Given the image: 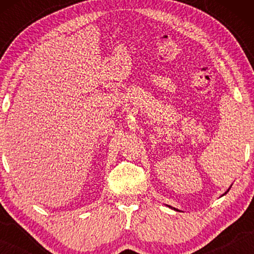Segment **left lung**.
I'll use <instances>...</instances> for the list:
<instances>
[{"label": "left lung", "instance_id": "obj_1", "mask_svg": "<svg viewBox=\"0 0 254 254\" xmlns=\"http://www.w3.org/2000/svg\"><path fill=\"white\" fill-rule=\"evenodd\" d=\"M227 192H229V190H227ZM227 192H225L224 194H227ZM224 194H223V195H224ZM169 207H170V208H171V206H169ZM172 209H175V210H177V211H178V209H176V208H172Z\"/></svg>", "mask_w": 254, "mask_h": 254}]
</instances>
